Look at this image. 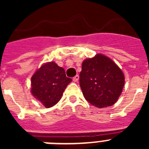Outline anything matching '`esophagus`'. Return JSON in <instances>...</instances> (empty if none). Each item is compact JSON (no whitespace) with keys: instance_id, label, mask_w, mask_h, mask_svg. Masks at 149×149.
I'll return each instance as SVG.
<instances>
[{"instance_id":"34e87169","label":"esophagus","mask_w":149,"mask_h":149,"mask_svg":"<svg viewBox=\"0 0 149 149\" xmlns=\"http://www.w3.org/2000/svg\"><path fill=\"white\" fill-rule=\"evenodd\" d=\"M78 80H79V75H77V74L73 77V81H74V82H77Z\"/></svg>"}]
</instances>
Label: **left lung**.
<instances>
[{"instance_id": "obj_1", "label": "left lung", "mask_w": 149, "mask_h": 149, "mask_svg": "<svg viewBox=\"0 0 149 149\" xmlns=\"http://www.w3.org/2000/svg\"><path fill=\"white\" fill-rule=\"evenodd\" d=\"M84 98L97 107L113 105L122 92L125 76L113 60L102 54L85 60L80 73Z\"/></svg>"}]
</instances>
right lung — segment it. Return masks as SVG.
Segmentation results:
<instances>
[{
    "label": "right lung",
    "mask_w": 149,
    "mask_h": 149,
    "mask_svg": "<svg viewBox=\"0 0 149 149\" xmlns=\"http://www.w3.org/2000/svg\"><path fill=\"white\" fill-rule=\"evenodd\" d=\"M64 68L54 62L44 64L31 77V93L45 107H51L60 100L67 85L72 82Z\"/></svg>",
    "instance_id": "obj_1"
}]
</instances>
